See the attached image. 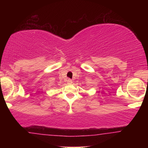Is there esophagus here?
<instances>
[{"mask_svg":"<svg viewBox=\"0 0 148 148\" xmlns=\"http://www.w3.org/2000/svg\"><path fill=\"white\" fill-rule=\"evenodd\" d=\"M73 84V81L71 79H69L67 80V84L68 85H71V84Z\"/></svg>","mask_w":148,"mask_h":148,"instance_id":"1","label":"esophagus"}]
</instances>
